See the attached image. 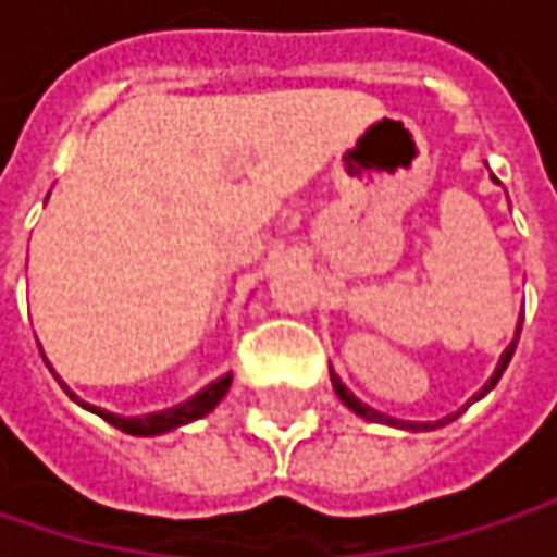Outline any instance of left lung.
Returning a JSON list of instances; mask_svg holds the SVG:
<instances>
[{"mask_svg": "<svg viewBox=\"0 0 557 557\" xmlns=\"http://www.w3.org/2000/svg\"><path fill=\"white\" fill-rule=\"evenodd\" d=\"M519 325H522V322H519ZM516 338H519V335H516ZM512 348H516V342H512V345H509V348L503 351L500 368H497V374H494V377L487 381V387L481 389L478 396H484V393H491V389L497 387V381H500L503 371H506V364H509V358H512ZM332 387H335V393H338V399H342V403H345V406H348L351 412H358V416H364V419H371V422H387V425H399V429H432L429 422H403V419L396 422V419H389L387 412H381V409H374V406L361 403V399H358V396H355L351 389L342 384V377H338V374H332ZM448 419H455V416H448ZM438 425H445V419H438Z\"/></svg>", "mask_w": 557, "mask_h": 557, "instance_id": "8db88e82", "label": "left lung"}]
</instances>
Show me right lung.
Returning a JSON list of instances; mask_svg holds the SVG:
<instances>
[{"label": "right lung", "mask_w": 557, "mask_h": 557, "mask_svg": "<svg viewBox=\"0 0 557 557\" xmlns=\"http://www.w3.org/2000/svg\"><path fill=\"white\" fill-rule=\"evenodd\" d=\"M228 384H232V377H222V381H215L212 387L196 393L189 403L173 406V409H164V412H154V416H141V419H122V416H112V412H99V416H102L106 422H112L115 429L128 432V435H161V432H170V429H176V425H186V422L202 419L206 412H212V409L219 406V399L228 393ZM70 396H73V393H70Z\"/></svg>", "instance_id": "add662e5"}]
</instances>
